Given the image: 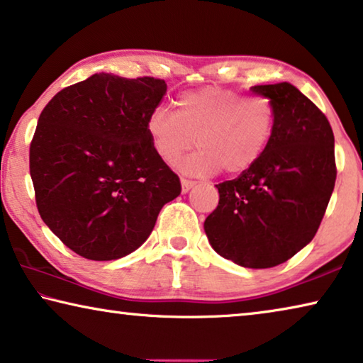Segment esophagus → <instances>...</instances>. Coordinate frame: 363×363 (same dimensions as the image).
Segmentation results:
<instances>
[{
  "mask_svg": "<svg viewBox=\"0 0 363 363\" xmlns=\"http://www.w3.org/2000/svg\"><path fill=\"white\" fill-rule=\"evenodd\" d=\"M195 186V181H189V179H181V187H182V192L186 194V192H189L191 191V189Z\"/></svg>",
  "mask_w": 363,
  "mask_h": 363,
  "instance_id": "34e87169",
  "label": "esophagus"
}]
</instances>
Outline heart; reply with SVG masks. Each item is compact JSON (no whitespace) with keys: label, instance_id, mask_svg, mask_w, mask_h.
Wrapping results in <instances>:
<instances>
[{"label":"heart","instance_id":"obj_1","mask_svg":"<svg viewBox=\"0 0 363 363\" xmlns=\"http://www.w3.org/2000/svg\"><path fill=\"white\" fill-rule=\"evenodd\" d=\"M176 108V113L153 108L145 129L153 152L168 164L197 139L200 150L181 163L189 174H211L221 168L228 174L249 171L267 152L278 124L276 106L267 96H244L218 85L184 91Z\"/></svg>","mask_w":363,"mask_h":363}]
</instances>
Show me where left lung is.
I'll return each mask as SVG.
<instances>
[{"label": "left lung", "mask_w": 363, "mask_h": 363, "mask_svg": "<svg viewBox=\"0 0 363 363\" xmlns=\"http://www.w3.org/2000/svg\"><path fill=\"white\" fill-rule=\"evenodd\" d=\"M278 113L273 140L238 179L218 184L220 202L203 223L216 254L245 268H272L313 235L336 181L335 135L323 113L289 82L250 87Z\"/></svg>", "instance_id": "left-lung-1"}]
</instances>
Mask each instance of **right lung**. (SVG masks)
Returning <instances> with one entry per match:
<instances>
[{"mask_svg":"<svg viewBox=\"0 0 363 363\" xmlns=\"http://www.w3.org/2000/svg\"><path fill=\"white\" fill-rule=\"evenodd\" d=\"M161 79L94 74L40 114L30 177L45 224L77 255L118 260L139 249L181 181L153 152L145 123Z\"/></svg>","mask_w":363,"mask_h":363,"instance_id":"obj_1","label":"right lung"}]
</instances>
